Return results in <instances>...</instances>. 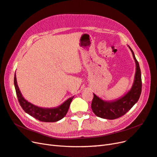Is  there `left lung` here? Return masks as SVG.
Masks as SVG:
<instances>
[{"label":"left lung","instance_id":"obj_1","mask_svg":"<svg viewBox=\"0 0 157 157\" xmlns=\"http://www.w3.org/2000/svg\"><path fill=\"white\" fill-rule=\"evenodd\" d=\"M129 48L132 51L136 64V71L134 84L131 90L125 96L114 101L109 102L104 101L94 94L91 107L95 115L99 117L109 120L119 118L125 115L135 105V103L137 102L140 97L142 88L141 70L138 61H137L134 56V52L132 51L130 46Z\"/></svg>","mask_w":157,"mask_h":157}]
</instances>
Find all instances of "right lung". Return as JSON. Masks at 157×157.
<instances>
[{
	"label": "right lung",
	"mask_w": 157,
	"mask_h": 157,
	"mask_svg": "<svg viewBox=\"0 0 157 157\" xmlns=\"http://www.w3.org/2000/svg\"><path fill=\"white\" fill-rule=\"evenodd\" d=\"M14 86H15L16 95L21 107L25 113L42 122H54L63 118L67 114L71 102L74 96L67 99L61 105L54 108H42L36 106L30 102H28L22 96L17 84L16 74L14 75Z\"/></svg>",
	"instance_id": "add662e5"
}]
</instances>
